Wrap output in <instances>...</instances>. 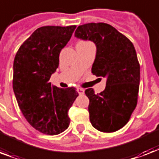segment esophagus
<instances>
[{"label":"esophagus","instance_id":"esophagus-1","mask_svg":"<svg viewBox=\"0 0 159 159\" xmlns=\"http://www.w3.org/2000/svg\"><path fill=\"white\" fill-rule=\"evenodd\" d=\"M77 93H79L80 95H83L85 93V90L84 89H82V88H77Z\"/></svg>","mask_w":159,"mask_h":159}]
</instances>
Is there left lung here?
Here are the masks:
<instances>
[{
  "label": "left lung",
  "instance_id": "1",
  "mask_svg": "<svg viewBox=\"0 0 159 159\" xmlns=\"http://www.w3.org/2000/svg\"><path fill=\"white\" fill-rule=\"evenodd\" d=\"M75 36L95 43L97 54L92 72L107 77L105 90L100 93L95 94L93 88L85 91L89 98L91 123L100 132H116L128 123L138 102L140 65L134 46L107 23L79 26Z\"/></svg>",
  "mask_w": 159,
  "mask_h": 159
}]
</instances>
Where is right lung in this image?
I'll return each mask as SVG.
<instances>
[{
  "mask_svg": "<svg viewBox=\"0 0 159 159\" xmlns=\"http://www.w3.org/2000/svg\"><path fill=\"white\" fill-rule=\"evenodd\" d=\"M76 26H42L23 42L13 64V91L24 117L35 129L57 135L68 128V110L78 96L76 88L49 82L59 65L61 51Z\"/></svg>",
  "mask_w": 159,
  "mask_h": 159,
  "instance_id": "1",
  "label": "right lung"
}]
</instances>
